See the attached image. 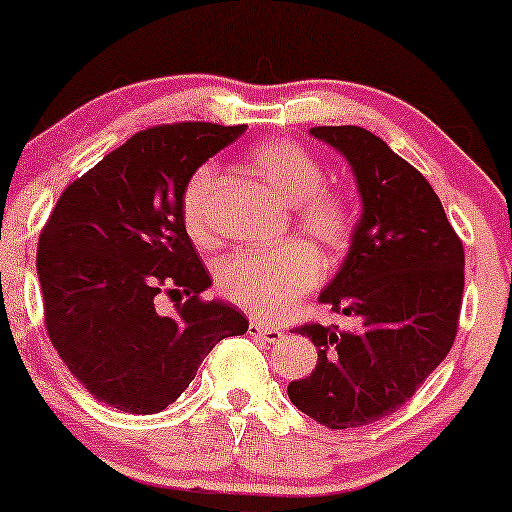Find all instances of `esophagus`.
I'll return each mask as SVG.
<instances>
[{
    "instance_id": "34e87169",
    "label": "esophagus",
    "mask_w": 512,
    "mask_h": 512,
    "mask_svg": "<svg viewBox=\"0 0 512 512\" xmlns=\"http://www.w3.org/2000/svg\"><path fill=\"white\" fill-rule=\"evenodd\" d=\"M249 335H254V338L263 340V342H279L282 340V331L275 326H268V324H261V321H251L249 324Z\"/></svg>"
}]
</instances>
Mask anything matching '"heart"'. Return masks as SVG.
Wrapping results in <instances>:
<instances>
[{"mask_svg": "<svg viewBox=\"0 0 512 512\" xmlns=\"http://www.w3.org/2000/svg\"><path fill=\"white\" fill-rule=\"evenodd\" d=\"M251 165L265 186L286 207L300 233L328 251H338L352 235V212L338 193L324 191V167L310 151L289 139L258 146ZM219 167L202 163L188 177L181 193V216L195 242L209 237V205ZM321 263L303 242L272 251H244L226 258L216 272L221 296L258 317H277L314 289Z\"/></svg>", "mask_w": 512, "mask_h": 512, "instance_id": "obj_1", "label": "heart"}]
</instances>
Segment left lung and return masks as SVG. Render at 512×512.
Instances as JSON below:
<instances>
[{
    "label": "left lung",
    "mask_w": 512,
    "mask_h": 512,
    "mask_svg": "<svg viewBox=\"0 0 512 512\" xmlns=\"http://www.w3.org/2000/svg\"><path fill=\"white\" fill-rule=\"evenodd\" d=\"M310 135L347 158L361 198L349 251L319 303L361 326H300L319 361L289 384V398L328 429H356L410 401L450 352L464 247L429 181L380 137L359 125H321Z\"/></svg>",
    "instance_id": "8db88e82"
}]
</instances>
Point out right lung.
<instances>
[{
	"label": "right lung",
	"mask_w": 512,
	"mask_h": 512,
	"mask_svg": "<svg viewBox=\"0 0 512 512\" xmlns=\"http://www.w3.org/2000/svg\"><path fill=\"white\" fill-rule=\"evenodd\" d=\"M244 130L174 123L137 132L65 188L41 230L48 338L100 403L156 415L184 394L216 342L247 333L235 305L200 298L212 279L181 216L195 167ZM160 290L187 300L160 315Z\"/></svg>",
	"instance_id": "right-lung-1"
}]
</instances>
